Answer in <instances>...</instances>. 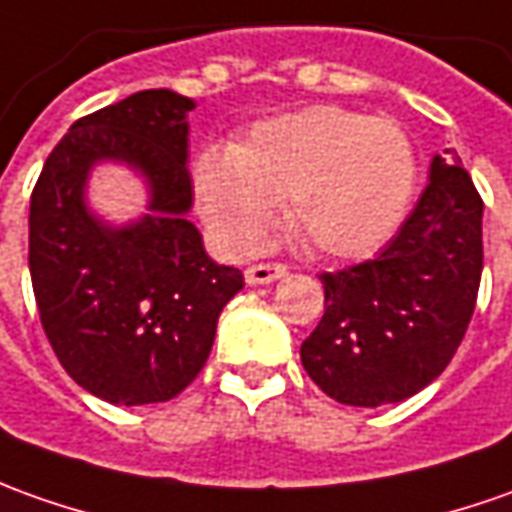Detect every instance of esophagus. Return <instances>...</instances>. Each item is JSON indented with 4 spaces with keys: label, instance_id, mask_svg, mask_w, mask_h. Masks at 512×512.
I'll list each match as a JSON object with an SVG mask.
<instances>
[{
    "label": "esophagus",
    "instance_id": "esophagus-1",
    "mask_svg": "<svg viewBox=\"0 0 512 512\" xmlns=\"http://www.w3.org/2000/svg\"><path fill=\"white\" fill-rule=\"evenodd\" d=\"M288 269H285L283 263H255V266H249L246 269V283L249 285H269L274 280H280L285 277Z\"/></svg>",
    "mask_w": 512,
    "mask_h": 512
}]
</instances>
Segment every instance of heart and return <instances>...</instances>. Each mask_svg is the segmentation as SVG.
I'll list each match as a JSON object with an SVG mask.
<instances>
[{"label": "heart", "mask_w": 512, "mask_h": 512, "mask_svg": "<svg viewBox=\"0 0 512 512\" xmlns=\"http://www.w3.org/2000/svg\"><path fill=\"white\" fill-rule=\"evenodd\" d=\"M417 184L415 148L392 120L339 106L255 125L229 151L196 162V198L210 227L238 252H255L291 198V227L333 260L373 255L401 227Z\"/></svg>", "instance_id": "1"}]
</instances>
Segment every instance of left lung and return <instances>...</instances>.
<instances>
[{"mask_svg":"<svg viewBox=\"0 0 512 512\" xmlns=\"http://www.w3.org/2000/svg\"><path fill=\"white\" fill-rule=\"evenodd\" d=\"M479 277L482 198L460 156L434 154L429 187L387 249L319 277L325 314L300 347L305 373L347 406L412 398L457 353Z\"/></svg>","mask_w":512,"mask_h":512,"instance_id":"left-lung-1","label":"left lung"}]
</instances>
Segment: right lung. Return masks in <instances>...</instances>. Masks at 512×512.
<instances>
[{
  "label": "right lung",
  "mask_w": 512,
  "mask_h": 512,
  "mask_svg": "<svg viewBox=\"0 0 512 512\" xmlns=\"http://www.w3.org/2000/svg\"><path fill=\"white\" fill-rule=\"evenodd\" d=\"M196 100L145 89L81 117L52 148L30 198V277L66 373L120 406L176 398L204 367L243 274L218 266L187 218V114ZM97 164L146 184V212L111 225L88 207Z\"/></svg>",
  "instance_id": "right-lung-1"
}]
</instances>
